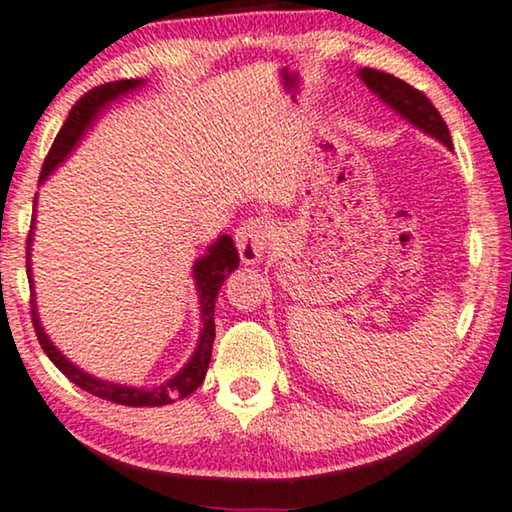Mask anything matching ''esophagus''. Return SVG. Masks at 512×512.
Returning <instances> with one entry per match:
<instances>
[{
    "label": "esophagus",
    "instance_id": "esophagus-1",
    "mask_svg": "<svg viewBox=\"0 0 512 512\" xmlns=\"http://www.w3.org/2000/svg\"><path fill=\"white\" fill-rule=\"evenodd\" d=\"M269 225L264 220H246L236 229V248L243 264H257L266 253Z\"/></svg>",
    "mask_w": 512,
    "mask_h": 512
}]
</instances>
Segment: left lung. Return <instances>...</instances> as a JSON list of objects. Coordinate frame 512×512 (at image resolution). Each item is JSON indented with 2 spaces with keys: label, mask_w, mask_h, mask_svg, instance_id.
Listing matches in <instances>:
<instances>
[{
  "label": "left lung",
  "mask_w": 512,
  "mask_h": 512,
  "mask_svg": "<svg viewBox=\"0 0 512 512\" xmlns=\"http://www.w3.org/2000/svg\"><path fill=\"white\" fill-rule=\"evenodd\" d=\"M359 78L366 83L373 95H376L380 102H385L392 111H397L403 120H408L410 125L420 129V132L434 136L436 141H441L445 148H452L450 129L441 118V113L436 111V106L424 97V92L410 88L406 81L401 78L385 74V71L378 69H359Z\"/></svg>",
  "instance_id": "obj_1"
}]
</instances>
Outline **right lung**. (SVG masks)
Returning a JSON list of instances; mask_svg holds the SVG:
<instances>
[{"instance_id":"obj_1","label":"right lung","mask_w":512,"mask_h":512,"mask_svg":"<svg viewBox=\"0 0 512 512\" xmlns=\"http://www.w3.org/2000/svg\"><path fill=\"white\" fill-rule=\"evenodd\" d=\"M143 81L139 78H132V81H115V83H106L99 85V88L90 90L88 95L81 97L76 102L74 109H71L67 122H64L60 134L55 136L53 146L48 150L46 162H43L39 183L46 181V178L53 174V171L60 167V164L67 160L71 155V150L78 146V141L83 139V134L95 125L97 115L102 113L106 106L115 99H120L127 92H134L136 88H141ZM34 222L37 218H32V232L27 236V278L32 283V262H30V253H32V234H34ZM236 266H239V250H236L232 236L222 234L218 241H213L204 255H201L197 262L192 266L194 273V283H197V294H199V315H201V331H199V341L197 348H194L192 357L187 359V364L181 371L176 373L174 378H169L167 383L162 385H153V387H129V385H118L111 383V380H102L90 376L88 371L78 369L74 362H69L67 357L57 350V345L50 341L46 331L41 327L39 313H37V301L32 299V322H34V331H37V338L41 343V348L46 355L50 357L57 369H60L64 376H67L71 383L81 387V390L95 394L99 399L120 403V406H167V403H174L176 399H185L197 390V387L204 383L206 371H208V362H211V352H213V341H215V322H213V313H215V299H218V292L222 283H225L229 273H232ZM32 297H34V283H32Z\"/></svg>"}]
</instances>
